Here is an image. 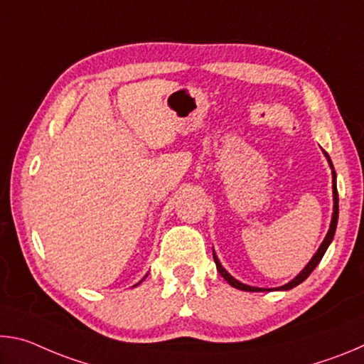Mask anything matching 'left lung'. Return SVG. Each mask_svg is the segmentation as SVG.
<instances>
[{
  "label": "left lung",
  "instance_id": "left-lung-1",
  "mask_svg": "<svg viewBox=\"0 0 364 364\" xmlns=\"http://www.w3.org/2000/svg\"><path fill=\"white\" fill-rule=\"evenodd\" d=\"M326 157H328V160H329V165H331V168H332V189H334V213H332L331 228H329L328 234H326V237H324L323 244L319 245V249H318V252L315 254V257L311 258L310 263H308L306 267L304 268V271H301V273L297 276V278H295V279H292L291 282H289V284L282 286V287H278V291H279V289H281V291H289V289H292V287H295V286H299L300 282H304V281L308 278V276L311 274V271L318 267V263L321 262V258H323V255H324V252L328 250L329 244H331V241H332V237H334V232H336V228H337V220H338V194H337V183H336V171H334V165H332V162H331V159H329L328 154H326ZM213 260H215V263H217V269H218V273H220L221 276H223V278L228 281V284H230V286L236 287V289H241V291H245V292H262V291H271V289L250 287V286H247V284H242V282H239V281L234 279L232 276H231L230 273H228V271H226L223 267H221L220 262H218V258H217V255H215V254H213Z\"/></svg>",
  "mask_w": 364,
  "mask_h": 364
}]
</instances>
